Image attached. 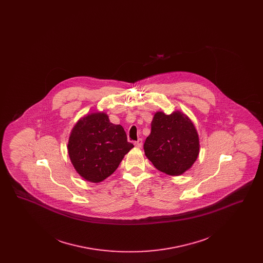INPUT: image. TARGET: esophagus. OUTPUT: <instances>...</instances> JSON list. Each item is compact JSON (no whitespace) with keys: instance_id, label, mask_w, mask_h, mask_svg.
Wrapping results in <instances>:
<instances>
[{"instance_id":"34e87169","label":"esophagus","mask_w":263,"mask_h":263,"mask_svg":"<svg viewBox=\"0 0 263 263\" xmlns=\"http://www.w3.org/2000/svg\"><path fill=\"white\" fill-rule=\"evenodd\" d=\"M134 145H135L137 148H141V147L143 146V141H142V139H139L138 141H136V142L134 143Z\"/></svg>"}]
</instances>
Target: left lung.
Listing matches in <instances>:
<instances>
[{"label": "left lung", "mask_w": 263, "mask_h": 263, "mask_svg": "<svg viewBox=\"0 0 263 263\" xmlns=\"http://www.w3.org/2000/svg\"><path fill=\"white\" fill-rule=\"evenodd\" d=\"M151 134L144 150L154 166L168 175H180L189 170L199 155V137L185 114L175 111L154 115Z\"/></svg>", "instance_id": "1"}]
</instances>
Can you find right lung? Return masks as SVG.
Wrapping results in <instances>:
<instances>
[{"mask_svg":"<svg viewBox=\"0 0 263 263\" xmlns=\"http://www.w3.org/2000/svg\"><path fill=\"white\" fill-rule=\"evenodd\" d=\"M133 147L122 126L111 123L107 114L96 112L76 123L69 138L68 153L77 173L98 183L112 175Z\"/></svg>","mask_w":263,"mask_h":263,"instance_id":"obj_1","label":"right lung"}]
</instances>
